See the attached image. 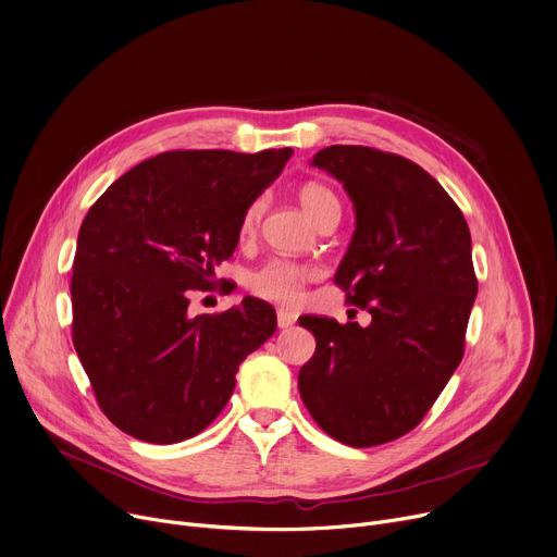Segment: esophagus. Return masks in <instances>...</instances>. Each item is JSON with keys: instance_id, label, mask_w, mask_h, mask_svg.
I'll return each mask as SVG.
<instances>
[{"instance_id": "34e87169", "label": "esophagus", "mask_w": 557, "mask_h": 557, "mask_svg": "<svg viewBox=\"0 0 557 557\" xmlns=\"http://www.w3.org/2000/svg\"><path fill=\"white\" fill-rule=\"evenodd\" d=\"M295 320H297V315L293 311H288V309L277 311V326L280 329H290L295 324Z\"/></svg>"}]
</instances>
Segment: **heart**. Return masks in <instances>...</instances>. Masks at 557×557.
Masks as SVG:
<instances>
[{
  "mask_svg": "<svg viewBox=\"0 0 557 557\" xmlns=\"http://www.w3.org/2000/svg\"><path fill=\"white\" fill-rule=\"evenodd\" d=\"M297 197L301 201V207H305V211L318 224L329 215H339V201H337L335 193L320 182L301 184L297 190ZM264 209H267L264 195H258L248 201V207L244 209V215H242V224H239L244 235L258 226ZM315 275H318V271L311 264L293 262L286 258H273L250 273L248 288L264 299L290 307V305H297V301L301 299L307 284Z\"/></svg>",
  "mask_w": 557,
  "mask_h": 557,
  "instance_id": "b5f03b06",
  "label": "heart"
}]
</instances>
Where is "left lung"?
<instances>
[{
  "label": "left lung",
  "mask_w": 557,
  "mask_h": 557,
  "mask_svg": "<svg viewBox=\"0 0 557 557\" xmlns=\"http://www.w3.org/2000/svg\"><path fill=\"white\" fill-rule=\"evenodd\" d=\"M313 166L356 205V235L335 273L371 324L305 315L313 358L297 386L318 426L348 446L413 431L458 369L478 277L469 224L416 162L371 146H326Z\"/></svg>",
  "instance_id": "1"
}]
</instances>
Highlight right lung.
<instances>
[{
  "label": "right lung",
  "mask_w": 557,
  "mask_h": 557,
  "mask_svg": "<svg viewBox=\"0 0 557 557\" xmlns=\"http://www.w3.org/2000/svg\"><path fill=\"white\" fill-rule=\"evenodd\" d=\"M290 156L166 150L86 213L71 280L73 344L99 409L124 433L150 444L201 433L226 407L248 352L275 333L262 299L193 318L188 297L218 286L244 209Z\"/></svg>",
  "instance_id": "right-lung-1"
}]
</instances>
